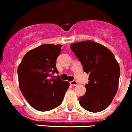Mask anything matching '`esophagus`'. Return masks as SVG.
I'll list each match as a JSON object with an SVG mask.
<instances>
[{"label": "esophagus", "instance_id": "obj_1", "mask_svg": "<svg viewBox=\"0 0 132 132\" xmlns=\"http://www.w3.org/2000/svg\"><path fill=\"white\" fill-rule=\"evenodd\" d=\"M70 85H72V86H76V85H77V82L76 80H73V81L70 82Z\"/></svg>", "mask_w": 132, "mask_h": 132}]
</instances>
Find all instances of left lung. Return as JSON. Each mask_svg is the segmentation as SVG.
<instances>
[{"instance_id":"left-lung-1","label":"left lung","mask_w":132,"mask_h":132,"mask_svg":"<svg viewBox=\"0 0 132 132\" xmlns=\"http://www.w3.org/2000/svg\"><path fill=\"white\" fill-rule=\"evenodd\" d=\"M84 71L89 74L86 93L79 97L80 106L87 111L98 112L110 104L117 93L120 66L111 51L91 40L70 45Z\"/></svg>"}]
</instances>
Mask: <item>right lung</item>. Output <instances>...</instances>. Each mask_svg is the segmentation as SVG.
<instances>
[{
	"label": "right lung",
	"mask_w": 132,
	"mask_h": 132,
	"mask_svg": "<svg viewBox=\"0 0 132 132\" xmlns=\"http://www.w3.org/2000/svg\"><path fill=\"white\" fill-rule=\"evenodd\" d=\"M62 45L44 44L30 50L18 65V83L23 96L39 111H48L59 106L69 87L68 81L52 79L57 73L56 59Z\"/></svg>",
	"instance_id": "1"
}]
</instances>
